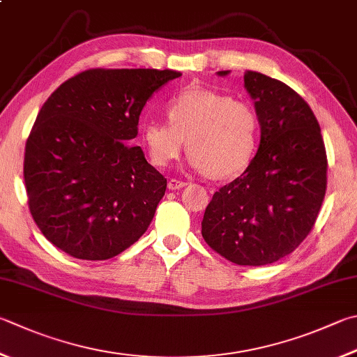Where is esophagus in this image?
<instances>
[{
  "label": "esophagus",
  "instance_id": "1",
  "mask_svg": "<svg viewBox=\"0 0 357 357\" xmlns=\"http://www.w3.org/2000/svg\"><path fill=\"white\" fill-rule=\"evenodd\" d=\"M186 186V181H181V180H177V178H171L169 181H167V188L172 191L176 190H181V188Z\"/></svg>",
  "mask_w": 357,
  "mask_h": 357
}]
</instances>
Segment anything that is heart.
<instances>
[{"mask_svg": "<svg viewBox=\"0 0 357 357\" xmlns=\"http://www.w3.org/2000/svg\"><path fill=\"white\" fill-rule=\"evenodd\" d=\"M167 119L147 121L141 141L151 163L165 167L178 158L188 139L190 166L214 178L245 171L259 138V116L250 102L225 93L192 89L180 93L166 107Z\"/></svg>", "mask_w": 357, "mask_h": 357, "instance_id": "obj_1", "label": "heart"}]
</instances>
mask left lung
<instances>
[{
	"mask_svg": "<svg viewBox=\"0 0 357 357\" xmlns=\"http://www.w3.org/2000/svg\"><path fill=\"white\" fill-rule=\"evenodd\" d=\"M244 86L259 116V147L242 176L214 192L202 236L234 264L266 266L292 253L312 230L328 160L319 121L297 91L257 71L244 74Z\"/></svg>",
	"mask_w": 357,
	"mask_h": 357,
	"instance_id": "8db88e82",
	"label": "left lung"
}]
</instances>
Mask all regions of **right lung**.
<instances>
[{"label":"right lung","mask_w":357,"mask_h":357,"mask_svg":"<svg viewBox=\"0 0 357 357\" xmlns=\"http://www.w3.org/2000/svg\"><path fill=\"white\" fill-rule=\"evenodd\" d=\"M172 70L76 74L40 109L26 141L24 186L40 231L70 257L102 261L137 242L165 196L166 178L147 163L138 121Z\"/></svg>","instance_id":"obj_1"}]
</instances>
